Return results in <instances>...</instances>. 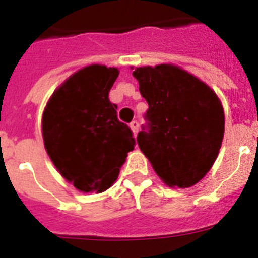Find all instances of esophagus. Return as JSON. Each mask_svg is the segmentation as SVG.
<instances>
[{"instance_id":"34e87169","label":"esophagus","mask_w":258,"mask_h":258,"mask_svg":"<svg viewBox=\"0 0 258 258\" xmlns=\"http://www.w3.org/2000/svg\"><path fill=\"white\" fill-rule=\"evenodd\" d=\"M129 126H131L132 132H133V134L136 136V134L138 133V129H140V122L137 121V120H134V121L131 122V125H129Z\"/></svg>"}]
</instances>
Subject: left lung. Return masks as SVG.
Returning <instances> with one entry per match:
<instances>
[{"mask_svg":"<svg viewBox=\"0 0 258 258\" xmlns=\"http://www.w3.org/2000/svg\"><path fill=\"white\" fill-rule=\"evenodd\" d=\"M149 103L137 142L170 187H191L217 159L225 132L221 101L207 84L173 64L133 71Z\"/></svg>","mask_w":258,"mask_h":258,"instance_id":"1","label":"left lung"}]
</instances>
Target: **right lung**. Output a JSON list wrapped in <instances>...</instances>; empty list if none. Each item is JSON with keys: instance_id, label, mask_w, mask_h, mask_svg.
Returning a JSON list of instances; mask_svg holds the SVG:
<instances>
[{"instance_id": "obj_1", "label": "right lung", "mask_w": 258, "mask_h": 258, "mask_svg": "<svg viewBox=\"0 0 258 258\" xmlns=\"http://www.w3.org/2000/svg\"><path fill=\"white\" fill-rule=\"evenodd\" d=\"M118 76L115 67L92 64L68 77L45 107L42 137L58 172L77 190L103 192L117 178L136 141L118 121L108 93Z\"/></svg>"}]
</instances>
